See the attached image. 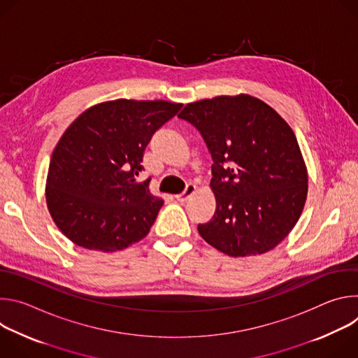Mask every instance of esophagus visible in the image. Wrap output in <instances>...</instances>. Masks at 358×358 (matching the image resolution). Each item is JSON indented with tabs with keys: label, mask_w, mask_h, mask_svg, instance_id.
<instances>
[{
	"label": "esophagus",
	"mask_w": 358,
	"mask_h": 358,
	"mask_svg": "<svg viewBox=\"0 0 358 358\" xmlns=\"http://www.w3.org/2000/svg\"><path fill=\"white\" fill-rule=\"evenodd\" d=\"M195 191H196V187H195L194 184H188L187 188H185V191H184L182 194L176 195V199H177L178 202H185L192 194H195Z\"/></svg>",
	"instance_id": "obj_1"
}]
</instances>
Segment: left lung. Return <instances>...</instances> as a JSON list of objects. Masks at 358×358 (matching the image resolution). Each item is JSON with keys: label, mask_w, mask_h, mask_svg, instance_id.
<instances>
[{"label": "left lung", "mask_w": 358, "mask_h": 358, "mask_svg": "<svg viewBox=\"0 0 358 358\" xmlns=\"http://www.w3.org/2000/svg\"><path fill=\"white\" fill-rule=\"evenodd\" d=\"M213 157L217 210L198 225L203 241L232 258L262 255L299 221L308 198V167L286 120L250 94L188 103L181 113Z\"/></svg>", "instance_id": "left-lung-1"}]
</instances>
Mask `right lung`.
<instances>
[{
	"instance_id": "1",
	"label": "right lung",
	"mask_w": 358,
	"mask_h": 358,
	"mask_svg": "<svg viewBox=\"0 0 358 358\" xmlns=\"http://www.w3.org/2000/svg\"><path fill=\"white\" fill-rule=\"evenodd\" d=\"M181 103L116 99L79 115L59 138L46 177V206L61 232L90 250L116 252L141 241L164 201L152 195L143 152Z\"/></svg>"
}]
</instances>
